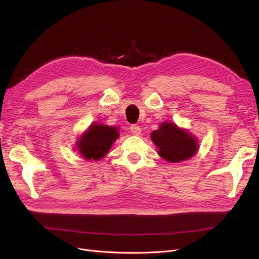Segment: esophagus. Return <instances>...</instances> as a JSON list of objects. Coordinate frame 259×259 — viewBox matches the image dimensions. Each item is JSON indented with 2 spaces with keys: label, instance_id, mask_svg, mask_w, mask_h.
<instances>
[{
  "label": "esophagus",
  "instance_id": "34e87169",
  "mask_svg": "<svg viewBox=\"0 0 259 259\" xmlns=\"http://www.w3.org/2000/svg\"><path fill=\"white\" fill-rule=\"evenodd\" d=\"M131 128V133L133 135H135V136H138V135H140V132H142V128H140L138 125H132V126L130 127Z\"/></svg>",
  "mask_w": 259,
  "mask_h": 259
}]
</instances>
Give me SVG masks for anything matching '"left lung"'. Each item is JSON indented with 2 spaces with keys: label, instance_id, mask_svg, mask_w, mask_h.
I'll use <instances>...</instances> for the list:
<instances>
[{
  "label": "left lung",
  "instance_id": "left-lung-1",
  "mask_svg": "<svg viewBox=\"0 0 259 259\" xmlns=\"http://www.w3.org/2000/svg\"><path fill=\"white\" fill-rule=\"evenodd\" d=\"M151 139L159 148V154L168 162L190 159L198 149L197 139L173 123H162L158 131L151 133Z\"/></svg>",
  "mask_w": 259,
  "mask_h": 259
}]
</instances>
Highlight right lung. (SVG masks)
<instances>
[{
    "instance_id": "add662e5",
    "label": "right lung",
    "mask_w": 259,
    "mask_h": 259,
    "mask_svg": "<svg viewBox=\"0 0 259 259\" xmlns=\"http://www.w3.org/2000/svg\"><path fill=\"white\" fill-rule=\"evenodd\" d=\"M119 137L116 128L107 125L94 124L79 140V150L86 160H95L105 156L114 140Z\"/></svg>"
}]
</instances>
